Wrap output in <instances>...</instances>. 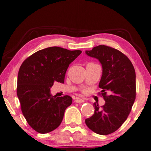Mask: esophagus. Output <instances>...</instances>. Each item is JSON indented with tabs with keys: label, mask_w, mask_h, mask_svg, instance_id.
Masks as SVG:
<instances>
[{
	"label": "esophagus",
	"mask_w": 151,
	"mask_h": 151,
	"mask_svg": "<svg viewBox=\"0 0 151 151\" xmlns=\"http://www.w3.org/2000/svg\"><path fill=\"white\" fill-rule=\"evenodd\" d=\"M75 102L76 103H82V102H84V100H82V99H81V98H76Z\"/></svg>",
	"instance_id": "esophagus-1"
}]
</instances>
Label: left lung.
I'll return each instance as SVG.
<instances>
[{
    "label": "left lung",
    "instance_id": "1",
    "mask_svg": "<svg viewBox=\"0 0 151 151\" xmlns=\"http://www.w3.org/2000/svg\"><path fill=\"white\" fill-rule=\"evenodd\" d=\"M85 53L102 65L99 87L106 102L101 107L94 103L93 115L85 123L96 133L106 135L117 131L131 112L136 96L135 69L127 55L111 47L99 45Z\"/></svg>",
    "mask_w": 151,
    "mask_h": 151
}]
</instances>
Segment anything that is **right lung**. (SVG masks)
I'll return each mask as SVG.
<instances>
[{"label":"right lung","instance_id":"obj_1","mask_svg":"<svg viewBox=\"0 0 151 151\" xmlns=\"http://www.w3.org/2000/svg\"><path fill=\"white\" fill-rule=\"evenodd\" d=\"M81 53L80 50L48 47L30 55L20 66L17 96L22 114L38 133H49L63 121L72 98L69 96H53L50 88L55 81L64 83L69 65Z\"/></svg>","mask_w":151,"mask_h":151}]
</instances>
